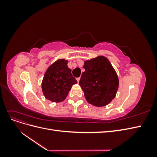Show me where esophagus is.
<instances>
[{
    "mask_svg": "<svg viewBox=\"0 0 157 157\" xmlns=\"http://www.w3.org/2000/svg\"><path fill=\"white\" fill-rule=\"evenodd\" d=\"M76 79H77V82H79V80H80V77H78V78H76Z\"/></svg>",
    "mask_w": 157,
    "mask_h": 157,
    "instance_id": "esophagus-1",
    "label": "esophagus"
}]
</instances>
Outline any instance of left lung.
<instances>
[{
    "label": "left lung",
    "mask_w": 157,
    "mask_h": 157,
    "mask_svg": "<svg viewBox=\"0 0 157 157\" xmlns=\"http://www.w3.org/2000/svg\"><path fill=\"white\" fill-rule=\"evenodd\" d=\"M79 85L86 101L96 107L105 106L115 98L118 88V76L104 56L84 61Z\"/></svg>",
    "instance_id": "obj_1"
}]
</instances>
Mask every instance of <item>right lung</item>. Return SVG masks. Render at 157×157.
Listing matches in <instances>:
<instances>
[{"instance_id": "1", "label": "right lung", "mask_w": 157, "mask_h": 157, "mask_svg": "<svg viewBox=\"0 0 157 157\" xmlns=\"http://www.w3.org/2000/svg\"><path fill=\"white\" fill-rule=\"evenodd\" d=\"M68 61L61 59L56 61L46 70L42 82V90L46 99L52 102H61L67 96L77 80L67 66Z\"/></svg>"}]
</instances>
